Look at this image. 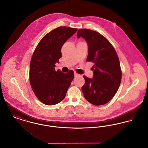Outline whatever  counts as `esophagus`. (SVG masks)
I'll return each mask as SVG.
<instances>
[{
  "label": "esophagus",
  "instance_id": "esophagus-1",
  "mask_svg": "<svg viewBox=\"0 0 148 148\" xmlns=\"http://www.w3.org/2000/svg\"><path fill=\"white\" fill-rule=\"evenodd\" d=\"M79 76V75H78L76 72H75V77H77Z\"/></svg>",
  "mask_w": 148,
  "mask_h": 148
}]
</instances>
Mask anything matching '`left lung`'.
<instances>
[{
  "label": "left lung",
  "instance_id": "left-lung-1",
  "mask_svg": "<svg viewBox=\"0 0 148 148\" xmlns=\"http://www.w3.org/2000/svg\"><path fill=\"white\" fill-rule=\"evenodd\" d=\"M82 37L88 45L87 61L92 62V78L84 76L85 80L82 91L86 100L94 105H104L110 101L119 89L121 70L116 51L100 33L80 29L77 38Z\"/></svg>",
  "mask_w": 148,
  "mask_h": 148
}]
</instances>
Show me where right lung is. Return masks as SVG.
I'll return each instance as SVG.
<instances>
[{"mask_svg": "<svg viewBox=\"0 0 148 148\" xmlns=\"http://www.w3.org/2000/svg\"><path fill=\"white\" fill-rule=\"evenodd\" d=\"M77 29L60 27L49 32L40 40L31 58L29 81L39 101L47 105L62 101L74 77L70 70L63 73L55 70V64L61 58V48Z\"/></svg>", "mask_w": 148, "mask_h": 148, "instance_id": "add662e5", "label": "right lung"}]
</instances>
